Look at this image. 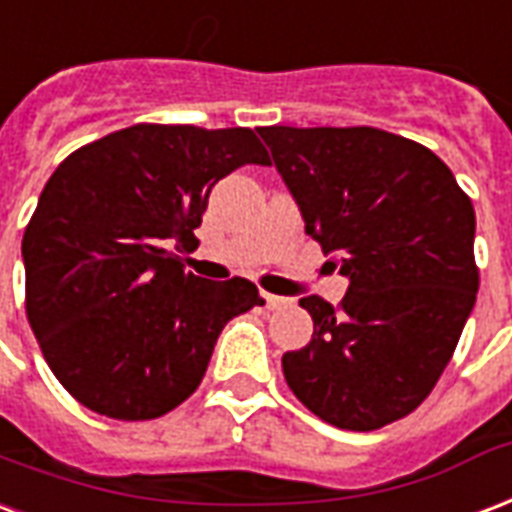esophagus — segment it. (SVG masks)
<instances>
[{
    "label": "esophagus",
    "instance_id": "34e87169",
    "mask_svg": "<svg viewBox=\"0 0 512 512\" xmlns=\"http://www.w3.org/2000/svg\"><path fill=\"white\" fill-rule=\"evenodd\" d=\"M263 298H266V306H268V309H282V306H287V304H290V301H287L285 295L263 293Z\"/></svg>",
    "mask_w": 512,
    "mask_h": 512
}]
</instances>
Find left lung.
<instances>
[{
  "instance_id": "obj_1",
  "label": "left lung",
  "mask_w": 512,
  "mask_h": 512,
  "mask_svg": "<svg viewBox=\"0 0 512 512\" xmlns=\"http://www.w3.org/2000/svg\"><path fill=\"white\" fill-rule=\"evenodd\" d=\"M347 293L320 295L312 342L282 355L290 391L331 426L374 431L437 385L478 295L475 208L434 151L374 127H260Z\"/></svg>"
}]
</instances>
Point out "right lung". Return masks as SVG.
<instances>
[{
  "label": "right lung",
  "instance_id": "obj_1",
  "mask_svg": "<svg viewBox=\"0 0 512 512\" xmlns=\"http://www.w3.org/2000/svg\"><path fill=\"white\" fill-rule=\"evenodd\" d=\"M271 165L246 127L135 124L73 151L24 233L26 317L45 361L83 407L160 418L203 380L219 333L263 306L249 279L187 274L211 187Z\"/></svg>",
  "mask_w": 512,
  "mask_h": 512
}]
</instances>
